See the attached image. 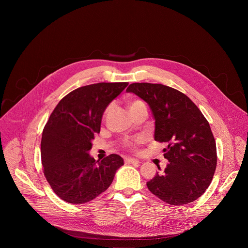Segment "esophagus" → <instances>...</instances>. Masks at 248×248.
<instances>
[{
  "instance_id": "1",
  "label": "esophagus",
  "mask_w": 248,
  "mask_h": 248,
  "mask_svg": "<svg viewBox=\"0 0 248 248\" xmlns=\"http://www.w3.org/2000/svg\"><path fill=\"white\" fill-rule=\"evenodd\" d=\"M125 164H138L139 161L136 159H132V158H125L124 159Z\"/></svg>"
}]
</instances>
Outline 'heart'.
<instances>
[{
    "label": "heart",
    "mask_w": 248,
    "mask_h": 248,
    "mask_svg": "<svg viewBox=\"0 0 248 248\" xmlns=\"http://www.w3.org/2000/svg\"><path fill=\"white\" fill-rule=\"evenodd\" d=\"M141 101L140 100H129L128 101V107H131V106H133V105H135V104H138V103H140Z\"/></svg>",
    "instance_id": "1"
}]
</instances>
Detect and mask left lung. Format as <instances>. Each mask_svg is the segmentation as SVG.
<instances>
[{"instance_id": "obj_1", "label": "left lung", "mask_w": 248, "mask_h": 248, "mask_svg": "<svg viewBox=\"0 0 248 248\" xmlns=\"http://www.w3.org/2000/svg\"><path fill=\"white\" fill-rule=\"evenodd\" d=\"M126 91L149 105L155 119L154 138L168 144L163 151L170 163L147 183L148 189L170 205L193 202L210 186L217 166L209 123L186 94L171 87L143 82L130 84Z\"/></svg>"}]
</instances>
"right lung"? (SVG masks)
Wrapping results in <instances>:
<instances>
[{
    "mask_svg": "<svg viewBox=\"0 0 248 248\" xmlns=\"http://www.w3.org/2000/svg\"><path fill=\"white\" fill-rule=\"evenodd\" d=\"M127 82H101L65 95L51 114L42 133L41 160L46 180L63 201L83 204L113 183L124 159L111 154L101 162L89 155L102 116Z\"/></svg>",
    "mask_w": 248,
    "mask_h": 248,
    "instance_id": "obj_1",
    "label": "right lung"
}]
</instances>
